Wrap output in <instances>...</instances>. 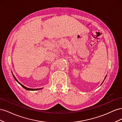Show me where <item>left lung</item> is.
I'll list each match as a JSON object with an SVG mask.
<instances>
[{
  "label": "left lung",
  "instance_id": "8db88e82",
  "mask_svg": "<svg viewBox=\"0 0 122 122\" xmlns=\"http://www.w3.org/2000/svg\"><path fill=\"white\" fill-rule=\"evenodd\" d=\"M106 76H107V75H106V76H105V78H104V79H105V78H106ZM103 82H102V83H103Z\"/></svg>",
  "mask_w": 122,
  "mask_h": 122
}]
</instances>
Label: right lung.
Instances as JSON below:
<instances>
[{"instance_id": "right-lung-1", "label": "right lung", "mask_w": 122, "mask_h": 122, "mask_svg": "<svg viewBox=\"0 0 122 122\" xmlns=\"http://www.w3.org/2000/svg\"><path fill=\"white\" fill-rule=\"evenodd\" d=\"M13 77H14V79L16 80V81L19 83V84H20L21 86H22L24 88H25V90H29V91H36V90H41V89H42V88H28V87H26V86H24L23 85H22V84H21L19 81H18L17 80V79L16 78V77H15V76L13 74Z\"/></svg>"}]
</instances>
